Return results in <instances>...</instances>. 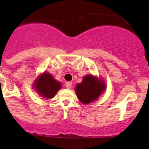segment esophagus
Returning <instances> with one entry per match:
<instances>
[{"instance_id": "obj_1", "label": "esophagus", "mask_w": 149, "mask_h": 149, "mask_svg": "<svg viewBox=\"0 0 149 149\" xmlns=\"http://www.w3.org/2000/svg\"><path fill=\"white\" fill-rule=\"evenodd\" d=\"M65 86L67 88H70L72 86V83L71 82H67V83L65 84Z\"/></svg>"}]
</instances>
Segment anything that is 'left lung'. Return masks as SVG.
I'll use <instances>...</instances> for the list:
<instances>
[{"mask_svg": "<svg viewBox=\"0 0 149 149\" xmlns=\"http://www.w3.org/2000/svg\"><path fill=\"white\" fill-rule=\"evenodd\" d=\"M106 86L102 79L92 75H87L81 84H76V95L81 102L88 104L96 101L105 90Z\"/></svg>", "mask_w": 149, "mask_h": 149, "instance_id": "obj_1", "label": "left lung"}]
</instances>
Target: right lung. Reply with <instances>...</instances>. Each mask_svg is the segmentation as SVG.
Returning <instances> with one entry per match:
<instances>
[{
    "label": "right lung",
    "mask_w": 149,
    "mask_h": 149,
    "mask_svg": "<svg viewBox=\"0 0 149 149\" xmlns=\"http://www.w3.org/2000/svg\"><path fill=\"white\" fill-rule=\"evenodd\" d=\"M34 88L42 97L49 100L61 88V84L49 73H43L34 81Z\"/></svg>",
    "instance_id": "obj_1"
}]
</instances>
